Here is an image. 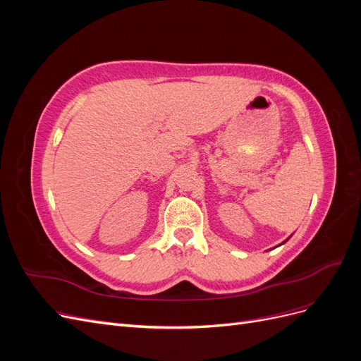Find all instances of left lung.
<instances>
[{"label":"left lung","instance_id":"1","mask_svg":"<svg viewBox=\"0 0 361 361\" xmlns=\"http://www.w3.org/2000/svg\"><path fill=\"white\" fill-rule=\"evenodd\" d=\"M288 239H289V238H288ZM288 239H286V241H288ZM286 241H285V243H286Z\"/></svg>","mask_w":361,"mask_h":361}]
</instances>
